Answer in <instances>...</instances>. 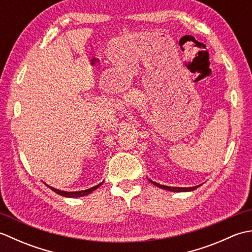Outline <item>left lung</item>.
<instances>
[{"label": "left lung", "mask_w": 252, "mask_h": 252, "mask_svg": "<svg viewBox=\"0 0 252 252\" xmlns=\"http://www.w3.org/2000/svg\"><path fill=\"white\" fill-rule=\"evenodd\" d=\"M149 182H152V183H153L154 185H156V186L160 187V189H165V190H170V191H179V192H180V191H191V190H194V189H198V186H200V185H198V186H194V187H171V186L160 185V184L156 183V182H154V181H152V180H149Z\"/></svg>", "instance_id": "8db88e82"}]
</instances>
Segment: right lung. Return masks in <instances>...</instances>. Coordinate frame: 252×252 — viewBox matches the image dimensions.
<instances>
[{"label": "right lung", "mask_w": 252, "mask_h": 252, "mask_svg": "<svg viewBox=\"0 0 252 252\" xmlns=\"http://www.w3.org/2000/svg\"><path fill=\"white\" fill-rule=\"evenodd\" d=\"M101 184H103V182H101V183H99L98 185L94 186V187H91V189H85V190H79V191H65V190L56 189H54V187L49 186V185H47V186H49L50 189H51L53 191H55L56 194H58V195L63 196V197L74 198V197H82V196H85V195H89V194H91V192L94 191L96 189H98V187H99Z\"/></svg>", "instance_id": "1"}]
</instances>
